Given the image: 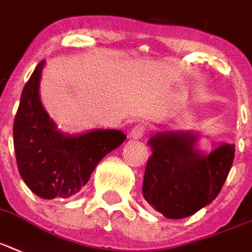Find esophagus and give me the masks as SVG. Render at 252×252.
Here are the masks:
<instances>
[{"mask_svg":"<svg viewBox=\"0 0 252 252\" xmlns=\"http://www.w3.org/2000/svg\"><path fill=\"white\" fill-rule=\"evenodd\" d=\"M144 134H145V126L144 125L139 124L132 127V130H131V132H130V136L131 138H134L138 140V139L143 138V136H144Z\"/></svg>","mask_w":252,"mask_h":252,"instance_id":"esophagus-1","label":"esophagus"}]
</instances>
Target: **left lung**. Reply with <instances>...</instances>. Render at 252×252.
Masks as SVG:
<instances>
[{"label":"left lung","instance_id":"left-lung-1","mask_svg":"<svg viewBox=\"0 0 252 252\" xmlns=\"http://www.w3.org/2000/svg\"><path fill=\"white\" fill-rule=\"evenodd\" d=\"M197 139L189 131H166L148 141L143 196L168 219L188 218L213 202L233 165L234 144L221 143L203 155Z\"/></svg>","mask_w":252,"mask_h":252}]
</instances>
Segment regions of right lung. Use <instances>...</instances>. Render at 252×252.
Masks as SVG:
<instances>
[{
  "instance_id": "1",
  "label": "right lung",
  "mask_w": 252,
  "mask_h": 252,
  "mask_svg": "<svg viewBox=\"0 0 252 252\" xmlns=\"http://www.w3.org/2000/svg\"><path fill=\"white\" fill-rule=\"evenodd\" d=\"M39 62L23 89L14 120V149L19 174L41 198H68L89 182L94 168L126 140L120 130L69 135L58 130L39 99Z\"/></svg>"
}]
</instances>
